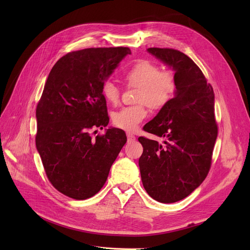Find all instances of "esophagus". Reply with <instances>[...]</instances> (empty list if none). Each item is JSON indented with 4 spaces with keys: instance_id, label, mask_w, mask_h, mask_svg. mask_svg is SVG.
<instances>
[{
    "instance_id": "obj_1",
    "label": "esophagus",
    "mask_w": 250,
    "mask_h": 250,
    "mask_svg": "<svg viewBox=\"0 0 250 250\" xmlns=\"http://www.w3.org/2000/svg\"><path fill=\"white\" fill-rule=\"evenodd\" d=\"M126 137H127V142H134L136 140V137L133 135V134H126Z\"/></svg>"
}]
</instances>
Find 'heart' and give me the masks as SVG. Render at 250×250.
Returning a JSON list of instances; mask_svg holds the SVG:
<instances>
[{
	"instance_id": "b5f03b06",
	"label": "heart",
	"mask_w": 250,
	"mask_h": 250,
	"mask_svg": "<svg viewBox=\"0 0 250 250\" xmlns=\"http://www.w3.org/2000/svg\"><path fill=\"white\" fill-rule=\"evenodd\" d=\"M125 81L129 86L139 87L137 102L112 114L115 126L126 132H134L148 115L147 105L153 109H161L171 101L176 91V79L168 70H160L155 62L148 60L136 61L124 74ZM102 95L108 103L120 101L121 92L112 81L104 82Z\"/></svg>"
}]
</instances>
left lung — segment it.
<instances>
[{"label": "left lung", "instance_id": "8db88e82", "mask_svg": "<svg viewBox=\"0 0 250 250\" xmlns=\"http://www.w3.org/2000/svg\"><path fill=\"white\" fill-rule=\"evenodd\" d=\"M148 52L174 71V97L144 126L165 138V145L139 138L143 154L139 166L143 186L157 202L181 201L199 188L212 162L218 127L215 94L201 69L183 52L150 47Z\"/></svg>", "mask_w": 250, "mask_h": 250}]
</instances>
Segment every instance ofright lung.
Instances as JSON below:
<instances>
[{"mask_svg": "<svg viewBox=\"0 0 250 250\" xmlns=\"http://www.w3.org/2000/svg\"><path fill=\"white\" fill-rule=\"evenodd\" d=\"M127 55L128 47L72 51L47 77L36 107V149L51 185L69 198L96 194L126 142L121 128H106L94 139L91 130L109 123L101 88Z\"/></svg>", "mask_w": 250, "mask_h": 250, "instance_id": "right-lung-1", "label": "right lung"}]
</instances>
